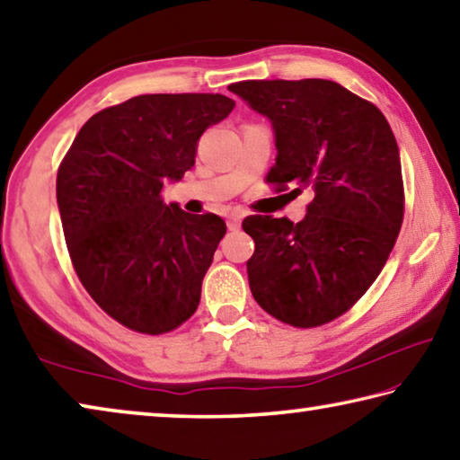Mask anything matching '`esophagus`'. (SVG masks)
Returning <instances> with one entry per match:
<instances>
[{
  "instance_id": "obj_1",
  "label": "esophagus",
  "mask_w": 460,
  "mask_h": 460,
  "mask_svg": "<svg viewBox=\"0 0 460 460\" xmlns=\"http://www.w3.org/2000/svg\"><path fill=\"white\" fill-rule=\"evenodd\" d=\"M239 225H242V215L233 213V215H229V217H227V227H229L231 231L239 229Z\"/></svg>"
}]
</instances>
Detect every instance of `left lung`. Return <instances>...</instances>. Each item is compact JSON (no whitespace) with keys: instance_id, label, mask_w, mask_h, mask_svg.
Wrapping results in <instances>:
<instances>
[{"instance_id":"left-lung-1","label":"left lung","mask_w":460,"mask_h":460,"mask_svg":"<svg viewBox=\"0 0 460 460\" xmlns=\"http://www.w3.org/2000/svg\"><path fill=\"white\" fill-rule=\"evenodd\" d=\"M229 90L272 120L279 155L266 184L313 192L298 223L243 218L256 243L252 295L287 325L330 323L358 303L397 242L405 192L395 135L373 102L330 79H247Z\"/></svg>"}]
</instances>
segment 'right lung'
Listing matches in <instances>:
<instances>
[{
    "label": "right lung",
    "instance_id": "add662e5",
    "mask_svg": "<svg viewBox=\"0 0 460 460\" xmlns=\"http://www.w3.org/2000/svg\"><path fill=\"white\" fill-rule=\"evenodd\" d=\"M233 106L221 93H145L93 114L65 153L57 202L71 264L128 330L162 335L199 309L227 225L165 204L162 188L190 170L200 135Z\"/></svg>",
    "mask_w": 460,
    "mask_h": 460
}]
</instances>
